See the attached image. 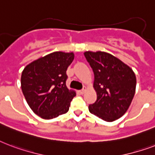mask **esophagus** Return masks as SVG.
<instances>
[{
	"label": "esophagus",
	"instance_id": "esophagus-1",
	"mask_svg": "<svg viewBox=\"0 0 155 155\" xmlns=\"http://www.w3.org/2000/svg\"><path fill=\"white\" fill-rule=\"evenodd\" d=\"M86 86H85V87H83V89H82V90H81V91H79V92H80V94H83L84 93H85V91H86Z\"/></svg>",
	"mask_w": 155,
	"mask_h": 155
}]
</instances>
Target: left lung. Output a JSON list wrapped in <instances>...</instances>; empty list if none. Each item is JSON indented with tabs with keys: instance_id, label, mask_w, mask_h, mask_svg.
Segmentation results:
<instances>
[{
	"instance_id": "8db88e82",
	"label": "left lung",
	"mask_w": 155,
	"mask_h": 155,
	"mask_svg": "<svg viewBox=\"0 0 155 155\" xmlns=\"http://www.w3.org/2000/svg\"><path fill=\"white\" fill-rule=\"evenodd\" d=\"M86 61L94 74L95 103L89 111L107 122L120 118L131 104L136 90V76L133 69L111 54L86 51Z\"/></svg>"
}]
</instances>
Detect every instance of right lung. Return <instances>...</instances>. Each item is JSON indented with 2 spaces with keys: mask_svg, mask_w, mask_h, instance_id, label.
<instances>
[{
  "mask_svg": "<svg viewBox=\"0 0 155 155\" xmlns=\"http://www.w3.org/2000/svg\"><path fill=\"white\" fill-rule=\"evenodd\" d=\"M73 52L55 51L27 64L21 73V87L27 104L41 118L50 120L66 113L76 93L66 86V70Z\"/></svg>",
  "mask_w": 155,
  "mask_h": 155,
  "instance_id": "obj_1",
  "label": "right lung"
}]
</instances>
